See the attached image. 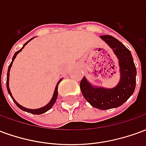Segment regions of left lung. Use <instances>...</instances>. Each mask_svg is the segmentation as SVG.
<instances>
[{
	"mask_svg": "<svg viewBox=\"0 0 146 146\" xmlns=\"http://www.w3.org/2000/svg\"><path fill=\"white\" fill-rule=\"evenodd\" d=\"M119 59L120 80L114 88H94L84 77L80 86L83 96L93 107L110 110L122 106L135 92L137 70L131 53L121 42L110 35L100 36Z\"/></svg>",
	"mask_w": 146,
	"mask_h": 146,
	"instance_id": "1",
	"label": "left lung"
}]
</instances>
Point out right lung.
<instances>
[{
    "mask_svg": "<svg viewBox=\"0 0 146 146\" xmlns=\"http://www.w3.org/2000/svg\"><path fill=\"white\" fill-rule=\"evenodd\" d=\"M34 37H33V38H31L29 40V41H27V43H25L23 45V47L21 48L20 50H19V51H17L15 53L14 56H13V58H12V61H11V64L9 65V66H8V73H7V82H6V84H7V89H8V93H9V95H11V98H12V100L14 101V102L16 104V106H17L19 108V109H21L22 110H23V111H26V112H27V113H32V114H36V115H40V114H42V113H45V112H47L48 110H49L50 109H51L52 106H53V105L54 104V102H55V101H56V99H57V97H58V84H59V83L61 82V80H62V79L59 80V81L58 82L57 85H56V87H55V89H54V95H53V97H52V98H51V100L50 101V102L48 103L47 106H45L44 107H42V108H40V109H36V110H30V109H27V108L23 107V106H20V105L19 104V103H17V102L15 101L14 99V98L12 97V95H11V92H10V88H9V72H10V69H11V65H12V62H13V61H14V59L15 58V57H16V55H17L19 52H20L23 49V48L26 46V44H27V43L28 42H30L32 39H33Z\"/></svg>",
    "mask_w": 146,
    "mask_h": 146,
    "instance_id": "right-lung-1",
    "label": "right lung"
}]
</instances>
